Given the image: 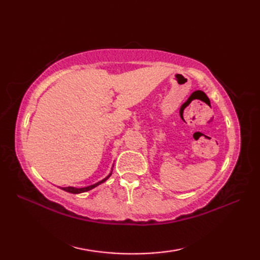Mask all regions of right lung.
Here are the masks:
<instances>
[{
  "instance_id": "obj_1",
  "label": "right lung",
  "mask_w": 260,
  "mask_h": 260,
  "mask_svg": "<svg viewBox=\"0 0 260 260\" xmlns=\"http://www.w3.org/2000/svg\"><path fill=\"white\" fill-rule=\"evenodd\" d=\"M114 167V165H113ZM112 172H113V169H112V171H110V173L106 176V178L105 179H103L102 181H99V182H97V183H95V184H91V185H89V186H85V187H75V186H66V187H60V189H62L63 191H66V192H69V193H75V194H77V193H82V192H87V191H89V190H91V189H93V187H96L97 185H99V184H102V183H104L105 181H106L110 175H112Z\"/></svg>"
}]
</instances>
